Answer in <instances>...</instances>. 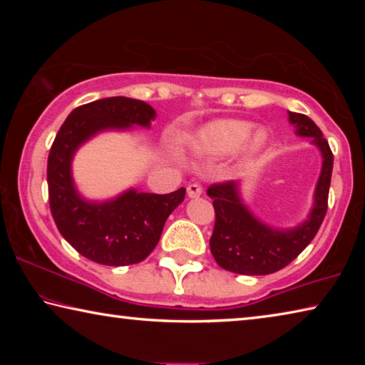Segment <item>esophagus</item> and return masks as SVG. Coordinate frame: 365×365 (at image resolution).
I'll return each mask as SVG.
<instances>
[{
    "instance_id": "obj_1",
    "label": "esophagus",
    "mask_w": 365,
    "mask_h": 365,
    "mask_svg": "<svg viewBox=\"0 0 365 365\" xmlns=\"http://www.w3.org/2000/svg\"><path fill=\"white\" fill-rule=\"evenodd\" d=\"M187 193L190 197H197L202 195V187L200 183H190L187 187Z\"/></svg>"
}]
</instances>
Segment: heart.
Instances as JSON below:
<instances>
[{
  "mask_svg": "<svg viewBox=\"0 0 365 365\" xmlns=\"http://www.w3.org/2000/svg\"><path fill=\"white\" fill-rule=\"evenodd\" d=\"M252 128H255V125L246 120H215L197 132L193 140V150L201 156L219 158L235 153L246 143L245 153L248 156H255L267 145V133L264 130H257L252 138L250 133ZM246 139L249 141L246 142Z\"/></svg>",
  "mask_w": 365,
  "mask_h": 365,
  "instance_id": "b5f03b06",
  "label": "heart"
}]
</instances>
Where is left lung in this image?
Returning <instances> with one entry per match:
<instances>
[{
    "instance_id": "1",
    "label": "left lung",
    "mask_w": 365,
    "mask_h": 365,
    "mask_svg": "<svg viewBox=\"0 0 365 365\" xmlns=\"http://www.w3.org/2000/svg\"><path fill=\"white\" fill-rule=\"evenodd\" d=\"M296 133L307 137L322 151L324 164L316 188V201L307 220L292 230L264 225L248 211L238 195V182H219L207 188L212 197L215 224L209 240L211 252L222 269L240 275H269L301 255L325 219L333 169V153L316 122L299 113H288Z\"/></svg>"
}]
</instances>
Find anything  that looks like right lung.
<instances>
[{"instance_id":"obj_1","label":"right lung","mask_w":365,"mask_h":365,"mask_svg":"<svg viewBox=\"0 0 365 365\" xmlns=\"http://www.w3.org/2000/svg\"><path fill=\"white\" fill-rule=\"evenodd\" d=\"M154 109L125 96L103 98L72 110L48 156V196L58 230L83 257L103 265L138 264L151 255L185 188L169 195L130 190L108 202H88L73 188L71 163L83 141L108 128L150 127Z\"/></svg>"}]
</instances>
